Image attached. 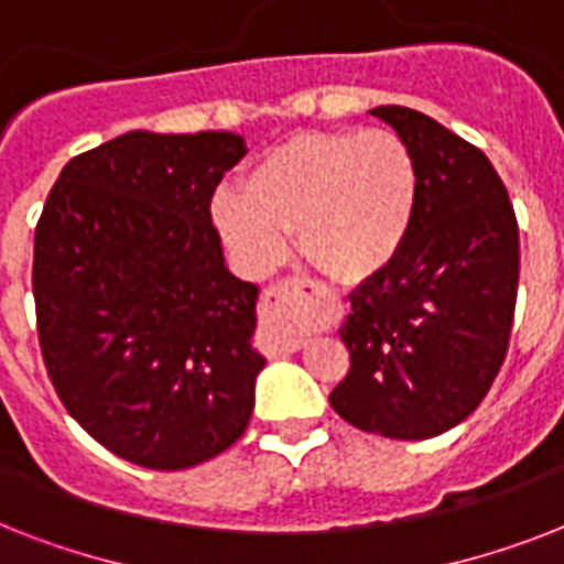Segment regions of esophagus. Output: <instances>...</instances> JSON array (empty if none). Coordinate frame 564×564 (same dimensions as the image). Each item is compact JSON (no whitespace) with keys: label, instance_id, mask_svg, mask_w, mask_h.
I'll return each mask as SVG.
<instances>
[{"label":"esophagus","instance_id":"obj_1","mask_svg":"<svg viewBox=\"0 0 564 564\" xmlns=\"http://www.w3.org/2000/svg\"><path fill=\"white\" fill-rule=\"evenodd\" d=\"M310 292H313V283L301 281V278H283V281L272 283L263 292L265 316L278 322V345H283L286 351H299L301 345H304V334H299L286 318L292 316V310L299 307Z\"/></svg>","mask_w":564,"mask_h":564}]
</instances>
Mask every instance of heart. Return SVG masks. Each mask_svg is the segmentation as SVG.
<instances>
[{
  "instance_id": "b5f03b06",
  "label": "heart",
  "mask_w": 564,
  "mask_h": 564,
  "mask_svg": "<svg viewBox=\"0 0 564 564\" xmlns=\"http://www.w3.org/2000/svg\"><path fill=\"white\" fill-rule=\"evenodd\" d=\"M415 210L419 166L386 128L290 137L246 172L242 189L213 198V221L248 269L281 263L295 230L307 260L343 283L383 272Z\"/></svg>"
}]
</instances>
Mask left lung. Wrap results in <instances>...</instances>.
<instances>
[{
  "instance_id": "8db88e82",
  "label": "left lung",
  "mask_w": 564,
  "mask_h": 564,
  "mask_svg": "<svg viewBox=\"0 0 564 564\" xmlns=\"http://www.w3.org/2000/svg\"><path fill=\"white\" fill-rule=\"evenodd\" d=\"M371 117L412 149L419 210L401 254L351 292L339 327L351 369L330 406L366 433L415 442L468 419L507 360L518 221L477 145L412 108Z\"/></svg>"
}]
</instances>
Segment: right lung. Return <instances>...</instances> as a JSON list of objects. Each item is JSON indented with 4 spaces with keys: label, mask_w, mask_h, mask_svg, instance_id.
Returning a JSON list of instances; mask_svg holds the SVG:
<instances>
[{
    "label": "right lung",
    "mask_w": 564,
    "mask_h": 564,
    "mask_svg": "<svg viewBox=\"0 0 564 564\" xmlns=\"http://www.w3.org/2000/svg\"><path fill=\"white\" fill-rule=\"evenodd\" d=\"M246 152L230 131H128L66 163L40 213L31 286L52 386L143 468L207 463L251 421L260 286L228 272L210 219Z\"/></svg>",
    "instance_id": "right-lung-1"
}]
</instances>
